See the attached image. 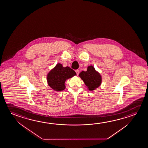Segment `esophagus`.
<instances>
[{
  "mask_svg": "<svg viewBox=\"0 0 148 148\" xmlns=\"http://www.w3.org/2000/svg\"><path fill=\"white\" fill-rule=\"evenodd\" d=\"M75 72H76V73L77 75L79 74V71L78 70H75Z\"/></svg>",
  "mask_w": 148,
  "mask_h": 148,
  "instance_id": "obj_1",
  "label": "esophagus"
}]
</instances>
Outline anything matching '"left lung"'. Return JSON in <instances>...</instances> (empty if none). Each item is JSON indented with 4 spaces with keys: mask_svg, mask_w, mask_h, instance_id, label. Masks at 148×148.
Masks as SVG:
<instances>
[{
    "mask_svg": "<svg viewBox=\"0 0 148 148\" xmlns=\"http://www.w3.org/2000/svg\"><path fill=\"white\" fill-rule=\"evenodd\" d=\"M79 76L90 90L95 89L99 87L101 84L102 78L101 75L92 66H88L87 71L86 72L82 71Z\"/></svg>",
    "mask_w": 148,
    "mask_h": 148,
    "instance_id": "1",
    "label": "left lung"
}]
</instances>
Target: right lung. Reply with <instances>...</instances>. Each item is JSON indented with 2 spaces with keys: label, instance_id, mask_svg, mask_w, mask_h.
<instances>
[{
  "label": "right lung",
  "instance_id": "obj_1",
  "mask_svg": "<svg viewBox=\"0 0 148 148\" xmlns=\"http://www.w3.org/2000/svg\"><path fill=\"white\" fill-rule=\"evenodd\" d=\"M76 75V73L73 69L68 66L64 68L61 64L58 63L49 73L47 82L51 88L60 91L65 89L66 80Z\"/></svg>",
  "mask_w": 148,
  "mask_h": 148
}]
</instances>
